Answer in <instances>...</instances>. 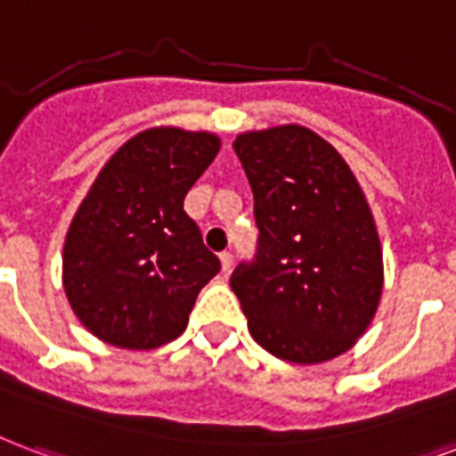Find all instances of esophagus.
<instances>
[{
	"label": "esophagus",
	"mask_w": 456,
	"mask_h": 456,
	"mask_svg": "<svg viewBox=\"0 0 456 456\" xmlns=\"http://www.w3.org/2000/svg\"><path fill=\"white\" fill-rule=\"evenodd\" d=\"M219 261H222V271L229 273L232 271V265H234V256H232V251H222V254H219Z\"/></svg>",
	"instance_id": "1"
}]
</instances>
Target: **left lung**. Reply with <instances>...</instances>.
Instances as JSON below:
<instances>
[{"mask_svg":"<svg viewBox=\"0 0 456 456\" xmlns=\"http://www.w3.org/2000/svg\"><path fill=\"white\" fill-rule=\"evenodd\" d=\"M258 241L229 285L273 355L312 365L346 353L382 295V248L353 171L319 134L282 125L234 142Z\"/></svg>","mask_w":456,"mask_h":456,"instance_id":"obj_1","label":"left lung"}]
</instances>
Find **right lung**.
Instances as JSON below:
<instances>
[{"mask_svg":"<svg viewBox=\"0 0 456 456\" xmlns=\"http://www.w3.org/2000/svg\"><path fill=\"white\" fill-rule=\"evenodd\" d=\"M217 151L210 133L157 127L125 142L94 181L62 261L67 299L94 336L151 350L185 331L195 297L222 268L183 210Z\"/></svg>","mask_w":456,"mask_h":456,"instance_id":"right-lung-1","label":"right lung"}]
</instances>
